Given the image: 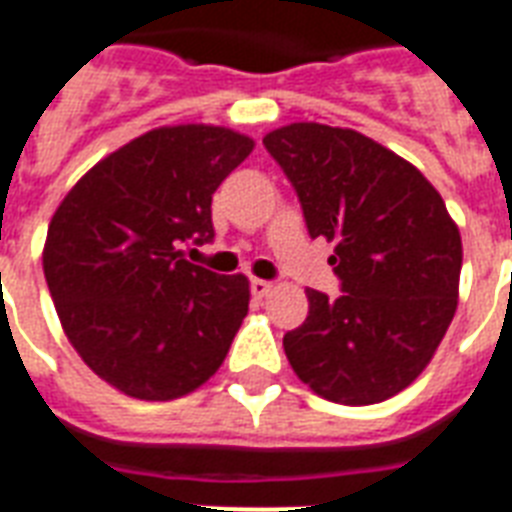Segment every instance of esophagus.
Segmentation results:
<instances>
[{
  "instance_id": "obj_1",
  "label": "esophagus",
  "mask_w": 512,
  "mask_h": 512,
  "mask_svg": "<svg viewBox=\"0 0 512 512\" xmlns=\"http://www.w3.org/2000/svg\"><path fill=\"white\" fill-rule=\"evenodd\" d=\"M252 295H257V298H266L271 290H274V285L271 282H266V279H252Z\"/></svg>"
}]
</instances>
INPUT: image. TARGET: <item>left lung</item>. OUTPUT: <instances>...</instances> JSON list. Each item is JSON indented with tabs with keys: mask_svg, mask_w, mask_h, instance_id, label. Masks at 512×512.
Instances as JSON below:
<instances>
[{
	"mask_svg": "<svg viewBox=\"0 0 512 512\" xmlns=\"http://www.w3.org/2000/svg\"><path fill=\"white\" fill-rule=\"evenodd\" d=\"M304 208L309 236L333 241L342 295L306 290L287 361L317 396L377 404L437 352L458 304L461 236L415 165L355 130L298 121L263 138Z\"/></svg>",
	"mask_w": 512,
	"mask_h": 512,
	"instance_id": "obj_1",
	"label": "left lung"
}]
</instances>
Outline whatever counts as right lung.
Listing matches in <instances>:
<instances>
[{"label": "right lung", "instance_id": "right-lung-1", "mask_svg": "<svg viewBox=\"0 0 512 512\" xmlns=\"http://www.w3.org/2000/svg\"><path fill=\"white\" fill-rule=\"evenodd\" d=\"M255 140L160 127L94 165L48 225L43 271L83 363L132 399L187 396L217 372L249 312L246 276L184 260L214 238L211 195Z\"/></svg>", "mask_w": 512, "mask_h": 512}]
</instances>
